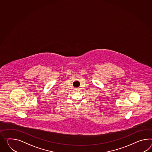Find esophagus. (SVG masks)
<instances>
[{
	"instance_id": "34e87169",
	"label": "esophagus",
	"mask_w": 152,
	"mask_h": 152,
	"mask_svg": "<svg viewBox=\"0 0 152 152\" xmlns=\"http://www.w3.org/2000/svg\"><path fill=\"white\" fill-rule=\"evenodd\" d=\"M75 92H78L80 91V88H75L74 89Z\"/></svg>"
}]
</instances>
